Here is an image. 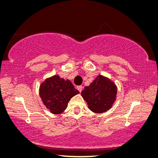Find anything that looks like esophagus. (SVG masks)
<instances>
[{
  "mask_svg": "<svg viewBox=\"0 0 158 158\" xmlns=\"http://www.w3.org/2000/svg\"><path fill=\"white\" fill-rule=\"evenodd\" d=\"M82 89H83V87L81 85H79V86H77V89L78 90H79V92H81V90H82Z\"/></svg>",
  "mask_w": 158,
  "mask_h": 158,
  "instance_id": "1",
  "label": "esophagus"
}]
</instances>
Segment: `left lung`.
Instances as JSON below:
<instances>
[{"instance_id": "1", "label": "left lung", "mask_w": 158, "mask_h": 158, "mask_svg": "<svg viewBox=\"0 0 158 158\" xmlns=\"http://www.w3.org/2000/svg\"><path fill=\"white\" fill-rule=\"evenodd\" d=\"M114 83L99 75L88 87L81 92V96L87 103L89 109L95 113H103L111 109L117 95Z\"/></svg>"}]
</instances>
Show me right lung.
<instances>
[{
  "instance_id": "right-lung-1",
  "label": "right lung",
  "mask_w": 158,
  "mask_h": 158,
  "mask_svg": "<svg viewBox=\"0 0 158 158\" xmlns=\"http://www.w3.org/2000/svg\"><path fill=\"white\" fill-rule=\"evenodd\" d=\"M39 91L44 104L55 114L63 112L71 98L79 93L71 81L57 75L46 79L40 86Z\"/></svg>"
}]
</instances>
